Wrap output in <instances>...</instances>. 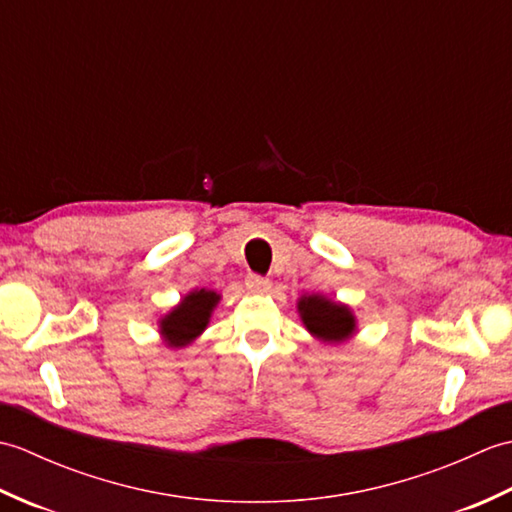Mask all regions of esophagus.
<instances>
[{
  "mask_svg": "<svg viewBox=\"0 0 512 512\" xmlns=\"http://www.w3.org/2000/svg\"><path fill=\"white\" fill-rule=\"evenodd\" d=\"M246 288L250 292H257V295H262V292H268L270 290V281L259 277V275H248L246 277Z\"/></svg>",
  "mask_w": 512,
  "mask_h": 512,
  "instance_id": "esophagus-1",
  "label": "esophagus"
}]
</instances>
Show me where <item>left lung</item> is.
I'll list each match as a JSON object with an SVG mask.
<instances>
[{
  "mask_svg": "<svg viewBox=\"0 0 512 512\" xmlns=\"http://www.w3.org/2000/svg\"><path fill=\"white\" fill-rule=\"evenodd\" d=\"M297 312L303 328L312 339L328 345H341L352 341L358 332V321L354 310L347 303L334 301L321 292L301 295L297 299Z\"/></svg>",
  "mask_w": 512,
  "mask_h": 512,
  "instance_id": "obj_1",
  "label": "left lung"
}]
</instances>
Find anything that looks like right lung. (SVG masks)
<instances>
[{
    "label": "right lung",
    "mask_w": 512,
    "mask_h": 512,
    "mask_svg": "<svg viewBox=\"0 0 512 512\" xmlns=\"http://www.w3.org/2000/svg\"><path fill=\"white\" fill-rule=\"evenodd\" d=\"M222 295L217 290L195 288L158 319L160 341L169 350H184L209 328L213 310Z\"/></svg>",
    "instance_id": "1"
}]
</instances>
